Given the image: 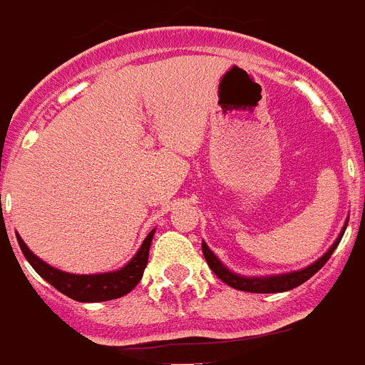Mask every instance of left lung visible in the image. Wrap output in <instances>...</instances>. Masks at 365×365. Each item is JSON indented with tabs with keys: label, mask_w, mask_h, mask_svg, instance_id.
<instances>
[{
	"label": "left lung",
	"mask_w": 365,
	"mask_h": 365,
	"mask_svg": "<svg viewBox=\"0 0 365 365\" xmlns=\"http://www.w3.org/2000/svg\"><path fill=\"white\" fill-rule=\"evenodd\" d=\"M345 229L346 223L339 237H337V240L334 242V246H331L320 259L314 261L312 265L305 267V269H301V271L286 272V274H274V277H240L237 272L229 271L227 267L223 265L222 261L214 255V252L206 246V242H202V254H205L206 263H208V267L214 271V274H216L220 280H223V282L227 284V286H231V288L240 289V292H252V294H277V292H288V289L297 288V286H301L303 282H307L314 272L320 271V269L326 265V261L331 257L334 250L337 248V244L343 239Z\"/></svg>",
	"instance_id": "obj_1"
}]
</instances>
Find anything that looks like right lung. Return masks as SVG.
I'll use <instances>...</instances> for the list:
<instances>
[{
	"label": "right lung",
	"instance_id": "add662e5",
	"mask_svg": "<svg viewBox=\"0 0 365 365\" xmlns=\"http://www.w3.org/2000/svg\"><path fill=\"white\" fill-rule=\"evenodd\" d=\"M153 233L155 229L145 237L136 255L123 269L111 272H100V274H71V272L54 269L43 259H39L34 252H30V248L26 246V242L20 239L19 235H16V240H19V246L24 257L30 261V265L36 269L37 274L58 289L60 294L68 295L71 299L81 301V303H98V301L123 297L132 288H136V284L142 280L143 269L148 265L149 246H151V240H153Z\"/></svg>",
	"mask_w": 365,
	"mask_h": 365
}]
</instances>
